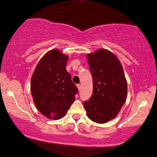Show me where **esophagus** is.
Instances as JSON below:
<instances>
[{
	"label": "esophagus",
	"mask_w": 157,
	"mask_h": 157,
	"mask_svg": "<svg viewBox=\"0 0 157 157\" xmlns=\"http://www.w3.org/2000/svg\"><path fill=\"white\" fill-rule=\"evenodd\" d=\"M77 88H78L79 91H80V90L81 89V85H80V84H77Z\"/></svg>",
	"instance_id": "34e87169"
}]
</instances>
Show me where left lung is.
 I'll list each match as a JSON object with an SVG mask.
<instances>
[{
	"instance_id": "8db88e82",
	"label": "left lung",
	"mask_w": 157,
	"mask_h": 157,
	"mask_svg": "<svg viewBox=\"0 0 157 157\" xmlns=\"http://www.w3.org/2000/svg\"><path fill=\"white\" fill-rule=\"evenodd\" d=\"M93 78V94L84 102L88 117L105 123L117 115L127 97V82L120 60L111 52L99 49L87 56Z\"/></svg>"
}]
</instances>
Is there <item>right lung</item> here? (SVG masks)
Segmentation results:
<instances>
[{
    "mask_svg": "<svg viewBox=\"0 0 157 157\" xmlns=\"http://www.w3.org/2000/svg\"><path fill=\"white\" fill-rule=\"evenodd\" d=\"M67 60L60 50H52L41 58L32 75L34 102L40 112L49 119L63 117L78 93L66 69Z\"/></svg>",
    "mask_w": 157,
    "mask_h": 157,
    "instance_id": "add662e5",
    "label": "right lung"
}]
</instances>
